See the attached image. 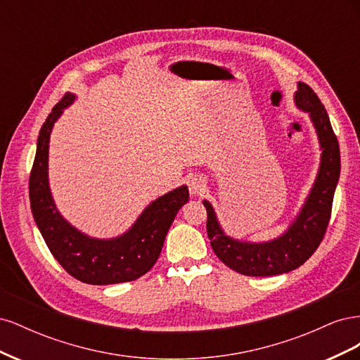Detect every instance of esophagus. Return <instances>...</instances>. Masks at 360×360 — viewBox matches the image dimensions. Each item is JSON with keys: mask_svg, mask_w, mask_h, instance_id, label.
Masks as SVG:
<instances>
[{"mask_svg": "<svg viewBox=\"0 0 360 360\" xmlns=\"http://www.w3.org/2000/svg\"><path fill=\"white\" fill-rule=\"evenodd\" d=\"M188 186H189L191 195H198V193H201V191H204L205 181H204V179H201L198 176H192L188 179Z\"/></svg>", "mask_w": 360, "mask_h": 360, "instance_id": "esophagus-1", "label": "esophagus"}]
</instances>
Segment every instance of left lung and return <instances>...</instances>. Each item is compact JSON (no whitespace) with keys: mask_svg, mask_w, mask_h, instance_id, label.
<instances>
[{"mask_svg":"<svg viewBox=\"0 0 360 360\" xmlns=\"http://www.w3.org/2000/svg\"><path fill=\"white\" fill-rule=\"evenodd\" d=\"M294 105L309 115L321 155L312 188L287 230L266 242L238 240L225 233L212 202L202 201L207 210V236L214 254L225 266L246 276H274L300 267L319 248L330 219L341 172L340 144L329 115L311 86L297 82Z\"/></svg>","mask_w":360,"mask_h":360,"instance_id":"left-lung-1","label":"left lung"}]
</instances>
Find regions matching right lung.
Masks as SVG:
<instances>
[{
    "label": "right lung",
    "instance_id": "right-lung-1",
    "mask_svg": "<svg viewBox=\"0 0 360 360\" xmlns=\"http://www.w3.org/2000/svg\"><path fill=\"white\" fill-rule=\"evenodd\" d=\"M76 101L68 93L52 108L37 138L30 176V202L45 243L63 269L85 284L110 285L135 281L155 266L167 233L181 205L189 201L186 184L151 201L127 231L111 238H97L73 226L57 209L48 174L49 139L63 111Z\"/></svg>",
    "mask_w": 360,
    "mask_h": 360
}]
</instances>
